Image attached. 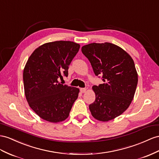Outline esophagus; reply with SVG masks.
<instances>
[{"instance_id": "1", "label": "esophagus", "mask_w": 159, "mask_h": 159, "mask_svg": "<svg viewBox=\"0 0 159 159\" xmlns=\"http://www.w3.org/2000/svg\"><path fill=\"white\" fill-rule=\"evenodd\" d=\"M80 92H81V93H85V92H86V91H87V89H86V88H80Z\"/></svg>"}]
</instances>
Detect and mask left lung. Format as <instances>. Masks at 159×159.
Listing matches in <instances>:
<instances>
[{
	"mask_svg": "<svg viewBox=\"0 0 159 159\" xmlns=\"http://www.w3.org/2000/svg\"><path fill=\"white\" fill-rule=\"evenodd\" d=\"M96 76L103 84L94 85L95 100L89 105L93 117L107 121L120 116L133 100L138 84L134 60L123 49L111 43H93L82 47ZM100 78V76H99Z\"/></svg>",
	"mask_w": 159,
	"mask_h": 159,
	"instance_id": "left-lung-1",
	"label": "left lung"
}]
</instances>
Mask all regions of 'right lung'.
<instances>
[{"label":"right lung","mask_w":159,"mask_h":159,"mask_svg":"<svg viewBox=\"0 0 159 159\" xmlns=\"http://www.w3.org/2000/svg\"><path fill=\"white\" fill-rule=\"evenodd\" d=\"M79 48V44L70 41L49 42L35 50L27 60L23 75L26 99L44 120H65L78 98V88L58 80L68 76L69 65Z\"/></svg>","instance_id":"add662e5"}]
</instances>
